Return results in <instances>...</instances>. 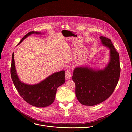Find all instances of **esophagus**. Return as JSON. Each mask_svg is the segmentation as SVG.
I'll return each instance as SVG.
<instances>
[{"mask_svg":"<svg viewBox=\"0 0 132 132\" xmlns=\"http://www.w3.org/2000/svg\"><path fill=\"white\" fill-rule=\"evenodd\" d=\"M65 77L67 79H70L71 77V69H69L66 72Z\"/></svg>","mask_w":132,"mask_h":132,"instance_id":"obj_1","label":"esophagus"}]
</instances>
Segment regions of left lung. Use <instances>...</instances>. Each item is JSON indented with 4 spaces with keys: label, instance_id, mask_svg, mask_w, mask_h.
Listing matches in <instances>:
<instances>
[{
    "label": "left lung",
    "instance_id": "8db88e82",
    "mask_svg": "<svg viewBox=\"0 0 132 132\" xmlns=\"http://www.w3.org/2000/svg\"><path fill=\"white\" fill-rule=\"evenodd\" d=\"M102 44L110 49L111 59L102 70L77 67L72 79L75 84L77 99L83 105L93 106L109 98L118 83L121 72L119 54L110 39L100 36Z\"/></svg>",
    "mask_w": 132,
    "mask_h": 132
}]
</instances>
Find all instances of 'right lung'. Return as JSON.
<instances>
[{
    "label": "right lung",
    "mask_w": 132,
    "mask_h": 132,
    "mask_svg": "<svg viewBox=\"0 0 132 132\" xmlns=\"http://www.w3.org/2000/svg\"><path fill=\"white\" fill-rule=\"evenodd\" d=\"M40 33L30 32L25 35L18 44L32 33ZM12 80L16 89L21 97L30 104L38 108L50 105L54 101L58 87L65 82V72L62 70L55 72L45 80L34 85H29L21 82L19 79L14 65V53L12 55L10 68Z\"/></svg>",
    "instance_id": "1"
}]
</instances>
